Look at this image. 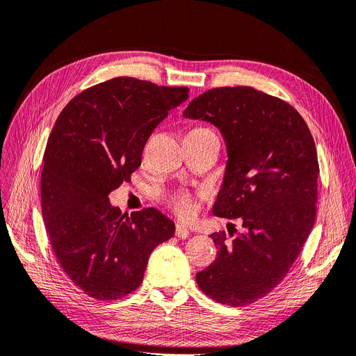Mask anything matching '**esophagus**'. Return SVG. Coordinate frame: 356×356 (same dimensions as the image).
I'll list each match as a JSON object with an SVG mask.
<instances>
[{"label":"esophagus","instance_id":"34e87169","mask_svg":"<svg viewBox=\"0 0 356 356\" xmlns=\"http://www.w3.org/2000/svg\"><path fill=\"white\" fill-rule=\"evenodd\" d=\"M175 236H178L179 239H187V238L190 236L188 227L181 225V223H178V225L175 226Z\"/></svg>","mask_w":356,"mask_h":356}]
</instances>
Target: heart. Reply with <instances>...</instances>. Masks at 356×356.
Wrapping results in <instances>:
<instances>
[{
	"mask_svg": "<svg viewBox=\"0 0 356 356\" xmlns=\"http://www.w3.org/2000/svg\"><path fill=\"white\" fill-rule=\"evenodd\" d=\"M169 204L174 209L177 215L182 218H191L195 213V207H197L194 198L188 193L175 194L172 198H170Z\"/></svg>",
	"mask_w": 356,
	"mask_h": 356,
	"instance_id": "1",
	"label": "heart"
}]
</instances>
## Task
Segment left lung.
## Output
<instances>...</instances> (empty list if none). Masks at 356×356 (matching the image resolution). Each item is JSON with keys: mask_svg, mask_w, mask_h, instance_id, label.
Returning a JSON list of instances; mask_svg holds the SVG:
<instances>
[{"mask_svg": "<svg viewBox=\"0 0 356 356\" xmlns=\"http://www.w3.org/2000/svg\"><path fill=\"white\" fill-rule=\"evenodd\" d=\"M184 117L220 130L227 163L213 215L241 218L245 229L232 241L210 235L218 257L195 275L197 285L220 304H252L286 276L314 226V138L293 106L248 86L210 89Z\"/></svg>", "mask_w": 356, "mask_h": 356, "instance_id": "left-lung-1", "label": "left lung"}]
</instances>
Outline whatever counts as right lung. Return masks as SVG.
<instances>
[{"label": "right lung", "mask_w": 356, "mask_h": 356, "mask_svg": "<svg viewBox=\"0 0 356 356\" xmlns=\"http://www.w3.org/2000/svg\"><path fill=\"white\" fill-rule=\"evenodd\" d=\"M188 92L115 77L71 99L55 121L40 175L42 216L64 273L95 300L134 292L152 251L175 232L159 210L121 213L108 195L130 181L152 131Z\"/></svg>", "instance_id": "1"}]
</instances>
